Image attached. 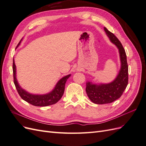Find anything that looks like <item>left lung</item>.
<instances>
[{"mask_svg":"<svg viewBox=\"0 0 146 146\" xmlns=\"http://www.w3.org/2000/svg\"><path fill=\"white\" fill-rule=\"evenodd\" d=\"M110 41L117 48L121 67L116 78L108 83L87 81L86 91L89 99L96 104H110L122 96L128 84V65L127 56L122 44L115 35L104 27Z\"/></svg>","mask_w":146,"mask_h":146,"instance_id":"left-lung-1","label":"left lung"}]
</instances>
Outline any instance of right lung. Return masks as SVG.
Wrapping results in <instances>:
<instances>
[{
  "instance_id": "1",
  "label": "right lung",
  "mask_w": 146,
  "mask_h": 146,
  "mask_svg": "<svg viewBox=\"0 0 146 146\" xmlns=\"http://www.w3.org/2000/svg\"><path fill=\"white\" fill-rule=\"evenodd\" d=\"M22 41H23V39L19 42L17 47L21 44ZM13 71L15 85L21 98L27 102L34 106H36V107H46V106L54 105L58 102L60 99L62 98L64 94L65 83L68 79L71 76V74H69L60 79L58 82L56 83L54 89L50 92H47V93L43 94H36L30 93V92L23 89L20 86L16 78V66L14 58H13Z\"/></svg>"
}]
</instances>
